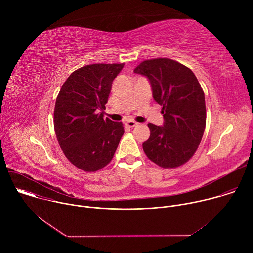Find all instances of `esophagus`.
<instances>
[{
	"label": "esophagus",
	"instance_id": "1",
	"mask_svg": "<svg viewBox=\"0 0 253 253\" xmlns=\"http://www.w3.org/2000/svg\"><path fill=\"white\" fill-rule=\"evenodd\" d=\"M128 127H134V126H136L137 125V122L136 121H134V120H127L126 121V123H125Z\"/></svg>",
	"mask_w": 253,
	"mask_h": 253
}]
</instances>
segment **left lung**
<instances>
[{
	"label": "left lung",
	"mask_w": 253,
	"mask_h": 253,
	"mask_svg": "<svg viewBox=\"0 0 253 253\" xmlns=\"http://www.w3.org/2000/svg\"><path fill=\"white\" fill-rule=\"evenodd\" d=\"M134 72L149 79L165 120L162 127L148 124L150 137L142 144L144 152L162 168L185 164L196 152L206 125L204 92L196 76L168 58L143 61Z\"/></svg>",
	"instance_id": "obj_1"
}]
</instances>
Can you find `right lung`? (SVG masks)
Segmentation results:
<instances>
[{"instance_id":"right-lung-1","label":"right lung","mask_w":253,"mask_h":253,"mask_svg":"<svg viewBox=\"0 0 253 253\" xmlns=\"http://www.w3.org/2000/svg\"><path fill=\"white\" fill-rule=\"evenodd\" d=\"M121 64H91L74 71L55 104L54 129L66 158L85 172H96L112 160L122 135V122L103 118L112 82Z\"/></svg>"}]
</instances>
